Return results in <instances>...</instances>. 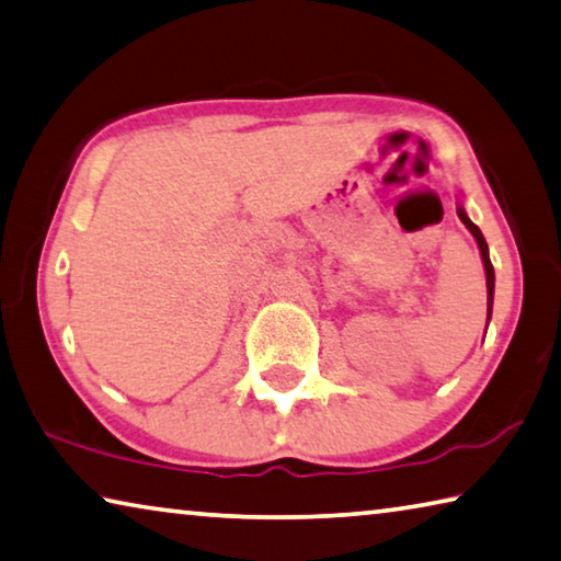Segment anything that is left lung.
Wrapping results in <instances>:
<instances>
[{
  "instance_id": "left-lung-1",
  "label": "left lung",
  "mask_w": 561,
  "mask_h": 561,
  "mask_svg": "<svg viewBox=\"0 0 561 561\" xmlns=\"http://www.w3.org/2000/svg\"><path fill=\"white\" fill-rule=\"evenodd\" d=\"M459 219L465 221L469 232L474 234L479 252H482V262H484V272H486V322H489V314H492V297H494V266H492V262H489V249H486L482 232H479V227L474 225V221L465 215V209H459Z\"/></svg>"
}]
</instances>
